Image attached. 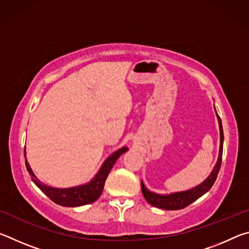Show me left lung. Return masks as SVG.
Segmentation results:
<instances>
[{
  "label": "left lung",
  "mask_w": 249,
  "mask_h": 249,
  "mask_svg": "<svg viewBox=\"0 0 249 249\" xmlns=\"http://www.w3.org/2000/svg\"><path fill=\"white\" fill-rule=\"evenodd\" d=\"M216 117L218 121V127H220V150H218L217 161L215 163V166H214L213 170L211 171V174L209 175L208 178L195 188L189 189V190H185V191L169 193V195H159V193L148 190V189L145 187V184L142 180L141 184H142V196H144L145 200L148 202L150 205L156 206V208L158 209H162V210H169V211L180 210V209L185 208V206H188L189 204H191L192 202H195L196 200L199 199V197L205 195V193L212 188V185L214 184V182H215V180L217 178V174L221 168L222 154H223V141H224L222 122H221L220 116L217 115V113H216Z\"/></svg>",
  "instance_id": "obj_1"
}]
</instances>
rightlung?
Here are the masks:
<instances>
[{"instance_id":"right-lung-1","label":"right lung","mask_w":249,"mask_h":249,"mask_svg":"<svg viewBox=\"0 0 249 249\" xmlns=\"http://www.w3.org/2000/svg\"><path fill=\"white\" fill-rule=\"evenodd\" d=\"M128 150L127 147H122L119 150H116L111 156L105 159L102 166L96 172V175L92 178L89 182L75 185L71 188H53L45 184L44 182L37 178L34 174L31 166L26 159V150H24L25 155V165H26L27 171L32 177L33 182L47 196L50 200L54 203L62 206H68V208H74V206H81L86 204L93 203L102 195L105 180H107L109 171L114 166L116 160L121 157V155Z\"/></svg>"}]
</instances>
